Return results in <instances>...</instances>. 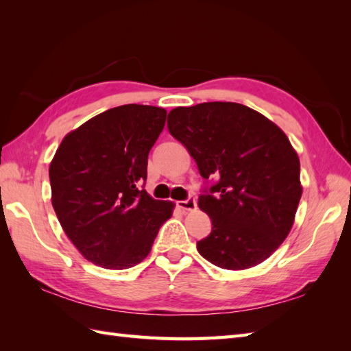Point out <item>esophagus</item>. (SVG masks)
Segmentation results:
<instances>
[{"label":"esophagus","mask_w":351,"mask_h":351,"mask_svg":"<svg viewBox=\"0 0 351 351\" xmlns=\"http://www.w3.org/2000/svg\"><path fill=\"white\" fill-rule=\"evenodd\" d=\"M178 206H180L181 210H184V211L196 210V199L195 197H189V199H185V200H180V202H178Z\"/></svg>","instance_id":"obj_1"}]
</instances>
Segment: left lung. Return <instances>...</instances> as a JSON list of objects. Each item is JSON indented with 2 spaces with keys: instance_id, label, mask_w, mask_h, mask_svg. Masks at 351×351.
I'll return each instance as SVG.
<instances>
[{
  "instance_id": "obj_1",
  "label": "left lung",
  "mask_w": 351,
  "mask_h": 351,
  "mask_svg": "<svg viewBox=\"0 0 351 351\" xmlns=\"http://www.w3.org/2000/svg\"><path fill=\"white\" fill-rule=\"evenodd\" d=\"M167 128L214 181L197 202L213 223L200 255L225 270L263 263L289 234L302 197L300 161L285 132L235 102L173 108Z\"/></svg>"
}]
</instances>
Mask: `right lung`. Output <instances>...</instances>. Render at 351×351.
Returning <instances> with one entry per match:
<instances>
[{
    "label": "right lung",
    "instance_id": "1",
    "mask_svg": "<svg viewBox=\"0 0 351 351\" xmlns=\"http://www.w3.org/2000/svg\"><path fill=\"white\" fill-rule=\"evenodd\" d=\"M160 107L110 108L73 130L49 166L52 206L73 245L110 270L141 263L175 205L140 189L166 123Z\"/></svg>",
    "mask_w": 351,
    "mask_h": 351
}]
</instances>
